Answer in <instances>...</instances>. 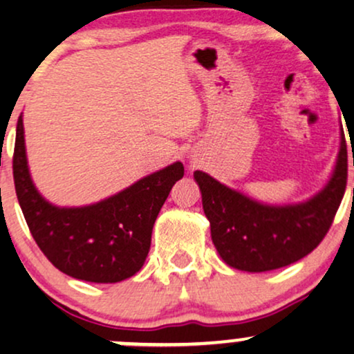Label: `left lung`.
Listing matches in <instances>:
<instances>
[{
  "label": "left lung",
  "mask_w": 354,
  "mask_h": 354,
  "mask_svg": "<svg viewBox=\"0 0 354 354\" xmlns=\"http://www.w3.org/2000/svg\"><path fill=\"white\" fill-rule=\"evenodd\" d=\"M194 180L223 261L250 273L278 270L310 254L330 231L346 189V140L341 133L338 161L326 188L301 205H261L203 171H194Z\"/></svg>",
  "instance_id": "left-lung-1"
}]
</instances>
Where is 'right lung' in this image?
Listing matches in <instances>:
<instances>
[{
    "label": "right lung",
    "mask_w": 354,
    "mask_h": 354,
    "mask_svg": "<svg viewBox=\"0 0 354 354\" xmlns=\"http://www.w3.org/2000/svg\"><path fill=\"white\" fill-rule=\"evenodd\" d=\"M183 174L178 161L96 205L58 208L36 191L26 165L21 116L16 126L13 178L28 228L53 266L83 281L118 283L141 270L158 213Z\"/></svg>",
    "instance_id": "right-lung-1"
}]
</instances>
